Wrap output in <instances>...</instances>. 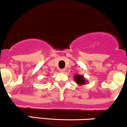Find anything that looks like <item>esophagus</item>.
<instances>
[{"mask_svg": "<svg viewBox=\"0 0 127 127\" xmlns=\"http://www.w3.org/2000/svg\"><path fill=\"white\" fill-rule=\"evenodd\" d=\"M60 72L62 73H64L65 72V68H62V69L60 70Z\"/></svg>", "mask_w": 127, "mask_h": 127, "instance_id": "34e87169", "label": "esophagus"}]
</instances>
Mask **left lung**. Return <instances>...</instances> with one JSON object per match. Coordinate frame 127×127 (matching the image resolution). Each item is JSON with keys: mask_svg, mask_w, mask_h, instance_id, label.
I'll list each match as a JSON object with an SVG mask.
<instances>
[{"mask_svg": "<svg viewBox=\"0 0 127 127\" xmlns=\"http://www.w3.org/2000/svg\"><path fill=\"white\" fill-rule=\"evenodd\" d=\"M74 80H75L76 83L79 85H82L86 82V80L84 79V78L82 75H75V77H74Z\"/></svg>", "mask_w": 127, "mask_h": 127, "instance_id": "1", "label": "left lung"}]
</instances>
